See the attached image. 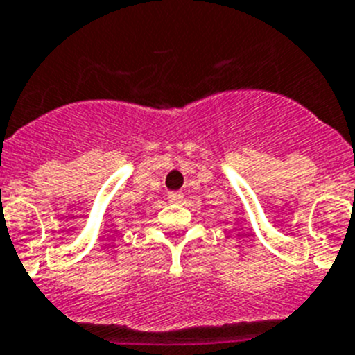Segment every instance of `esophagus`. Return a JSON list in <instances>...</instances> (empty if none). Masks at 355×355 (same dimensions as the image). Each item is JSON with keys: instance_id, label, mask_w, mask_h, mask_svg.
<instances>
[{"instance_id": "34e87169", "label": "esophagus", "mask_w": 355, "mask_h": 355, "mask_svg": "<svg viewBox=\"0 0 355 355\" xmlns=\"http://www.w3.org/2000/svg\"><path fill=\"white\" fill-rule=\"evenodd\" d=\"M182 200H184V193L182 191H170L168 193V201L170 203H180Z\"/></svg>"}]
</instances>
